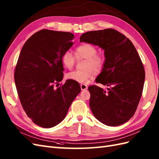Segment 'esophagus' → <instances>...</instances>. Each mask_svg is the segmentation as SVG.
Instances as JSON below:
<instances>
[{
  "label": "esophagus",
  "instance_id": "34e87169",
  "mask_svg": "<svg viewBox=\"0 0 159 159\" xmlns=\"http://www.w3.org/2000/svg\"><path fill=\"white\" fill-rule=\"evenodd\" d=\"M80 88L82 90H87L88 89V87L84 84H80Z\"/></svg>",
  "mask_w": 159,
  "mask_h": 159
}]
</instances>
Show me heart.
I'll list each match as a JSON object with an SVG mask.
<instances>
[{"label": "heart", "instance_id": "obj_1", "mask_svg": "<svg viewBox=\"0 0 159 159\" xmlns=\"http://www.w3.org/2000/svg\"><path fill=\"white\" fill-rule=\"evenodd\" d=\"M97 49L90 44H83L75 49L77 58H85L84 70H76L69 72L66 78L79 83H85L92 78L93 73L99 74L105 66V59L97 55ZM61 62L67 69H71L75 64V57L70 51H66L62 55Z\"/></svg>", "mask_w": 159, "mask_h": 159}]
</instances>
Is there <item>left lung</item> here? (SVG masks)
<instances>
[{"instance_id": "8db88e82", "label": "left lung", "mask_w": 159, "mask_h": 159, "mask_svg": "<svg viewBox=\"0 0 159 159\" xmlns=\"http://www.w3.org/2000/svg\"><path fill=\"white\" fill-rule=\"evenodd\" d=\"M80 42L105 51V66L96 82L108 88H88L93 114L107 126L125 123L137 110L144 83V66L137 50L128 38L112 29L87 32L80 36Z\"/></svg>"}]
</instances>
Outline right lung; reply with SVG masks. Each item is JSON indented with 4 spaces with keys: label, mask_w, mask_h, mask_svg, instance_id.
Here are the masks:
<instances>
[{
    "label": "right lung",
    "mask_w": 159,
    "mask_h": 159,
    "mask_svg": "<svg viewBox=\"0 0 159 159\" xmlns=\"http://www.w3.org/2000/svg\"><path fill=\"white\" fill-rule=\"evenodd\" d=\"M71 33L43 29L26 40L15 71L18 94L25 111L34 123L51 128L65 119L81 89L79 83L62 80L61 57L72 45Z\"/></svg>",
    "instance_id": "1"
}]
</instances>
